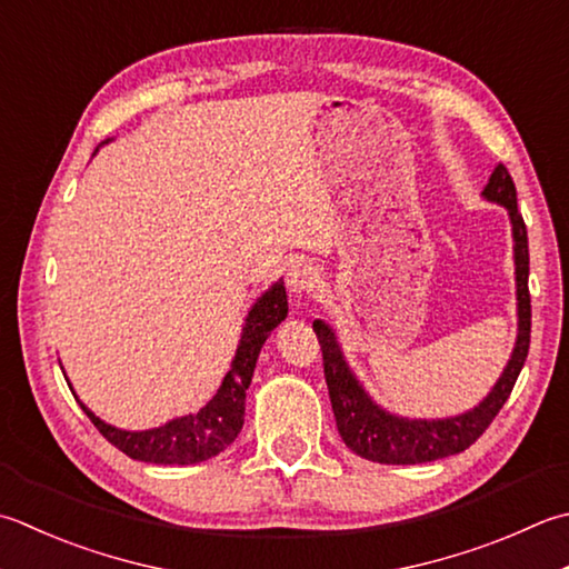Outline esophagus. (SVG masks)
I'll return each mask as SVG.
<instances>
[{
  "mask_svg": "<svg viewBox=\"0 0 569 569\" xmlns=\"http://www.w3.org/2000/svg\"><path fill=\"white\" fill-rule=\"evenodd\" d=\"M318 278H320V273H318V269H316L313 263L296 261V263H291V269H288L286 286H288V291H291L293 296H306V293L313 291L316 283H318Z\"/></svg>",
  "mask_w": 569,
  "mask_h": 569,
  "instance_id": "34e87169",
  "label": "esophagus"
}]
</instances>
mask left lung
I'll use <instances>...</instances> for the list:
<instances>
[{"label":"left lung","mask_w":569,"mask_h":569,"mask_svg":"<svg viewBox=\"0 0 569 569\" xmlns=\"http://www.w3.org/2000/svg\"><path fill=\"white\" fill-rule=\"evenodd\" d=\"M483 199L506 207L513 231V261H516V300H518V336L510 360L481 402L473 409L443 419H409L399 417L380 407L362 387L358 375L345 360L340 340L326 320H316L326 365V382L332 402V415L345 447L367 461L411 466L443 459V456L461 453L481 437L488 425L496 419L500 407L513 392V385L526 365L530 348V293H528V229L518 211V194L513 177L503 164H496L491 180L483 187Z\"/></svg>","instance_id":"8db88e82"}]
</instances>
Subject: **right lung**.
<instances>
[{
  "label": "right lung",
  "instance_id": "obj_1",
  "mask_svg": "<svg viewBox=\"0 0 569 569\" xmlns=\"http://www.w3.org/2000/svg\"><path fill=\"white\" fill-rule=\"evenodd\" d=\"M286 286L283 278H278L269 291H263L249 308V316L241 326L237 355H233L229 372L224 375V380H221L217 395L211 397L202 409L194 411V415L174 417L160 427L130 431L108 425V421L96 417L93 411L78 399L71 382H69L76 402L81 405L88 419L96 425V429L103 433L116 449L128 453L130 459L160 466L202 463L211 459V456L224 451L229 443L239 437V431L243 427V409H247V389L251 385L256 360H259L263 342L269 340V336L278 326H281V320H286Z\"/></svg>",
  "mask_w": 569,
  "mask_h": 569
}]
</instances>
